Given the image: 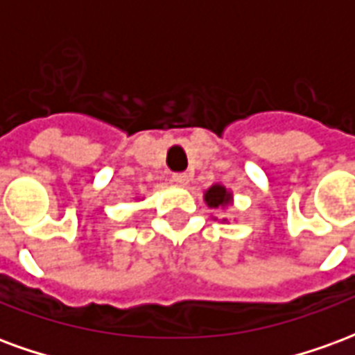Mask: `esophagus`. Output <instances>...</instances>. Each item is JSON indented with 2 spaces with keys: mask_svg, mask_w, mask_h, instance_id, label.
Listing matches in <instances>:
<instances>
[{
  "mask_svg": "<svg viewBox=\"0 0 355 355\" xmlns=\"http://www.w3.org/2000/svg\"><path fill=\"white\" fill-rule=\"evenodd\" d=\"M171 182H175L178 186H186L190 182V175L188 173H175L173 177H171Z\"/></svg>",
  "mask_w": 355,
  "mask_h": 355,
  "instance_id": "obj_1",
  "label": "esophagus"
}]
</instances>
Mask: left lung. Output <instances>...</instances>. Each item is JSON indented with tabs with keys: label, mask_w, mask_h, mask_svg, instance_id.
<instances>
[{
	"label": "left lung",
	"mask_w": 355,
	"mask_h": 355,
	"mask_svg": "<svg viewBox=\"0 0 355 355\" xmlns=\"http://www.w3.org/2000/svg\"><path fill=\"white\" fill-rule=\"evenodd\" d=\"M203 200H205V203H207L211 209H224L226 205H230L232 203V193L228 192L223 184H213L207 192H205ZM224 220H226V218H224Z\"/></svg>",
	"instance_id": "obj_1"
}]
</instances>
